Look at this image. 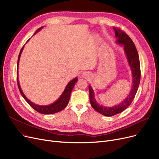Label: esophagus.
I'll list each match as a JSON object with an SVG mask.
<instances>
[{
	"mask_svg": "<svg viewBox=\"0 0 159 159\" xmlns=\"http://www.w3.org/2000/svg\"><path fill=\"white\" fill-rule=\"evenodd\" d=\"M83 77L84 79H88L89 77V74L88 73H84L83 74Z\"/></svg>",
	"mask_w": 159,
	"mask_h": 159,
	"instance_id": "obj_1",
	"label": "esophagus"
}]
</instances>
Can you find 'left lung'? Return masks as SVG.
Listing matches in <instances>:
<instances>
[{
  "mask_svg": "<svg viewBox=\"0 0 159 159\" xmlns=\"http://www.w3.org/2000/svg\"><path fill=\"white\" fill-rule=\"evenodd\" d=\"M115 32V37L117 39L116 43L124 46V50L129 66L132 73V87L129 95L120 103L114 107H105L97 103L94 98V92L90 86H89L90 93V101L92 107L98 113L105 116H111L119 114L125 111L131 104L136 94L140 83L141 71L139 58L137 49L134 43L128 35L120 29L113 27Z\"/></svg>",
  "mask_w": 159,
  "mask_h": 159,
  "instance_id": "8db88e82",
  "label": "left lung"
}]
</instances>
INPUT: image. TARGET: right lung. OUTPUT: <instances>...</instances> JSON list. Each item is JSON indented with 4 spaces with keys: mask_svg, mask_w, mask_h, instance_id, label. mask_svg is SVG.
Here are the masks:
<instances>
[{
    "mask_svg": "<svg viewBox=\"0 0 159 159\" xmlns=\"http://www.w3.org/2000/svg\"><path fill=\"white\" fill-rule=\"evenodd\" d=\"M42 28H43V27L39 28V29H37L36 33L37 31H40ZM23 47H24V46L22 47V48L21 49V51L20 52V54H19V56H18V60H17V86H18V89H19V90L21 93V96H23V98L25 99V101L29 103V105H30V106L33 109H34L35 111H37V112L41 113V114L49 115V114L56 113L59 112V111H61L64 108H66V106L67 105V104L69 103V101L70 93H71L75 84L76 83V82H77L78 79L76 77V78L73 79L72 80H70L69 83L67 84V85L66 86V89H65V90H64L63 92L62 93V94L61 95V96L59 98L57 99V100L53 103H52L50 105H44H44H36V104L32 103L30 100H29V99L27 98V97L24 95V93H23L21 87H20V83H19V80H18V66H19L20 58V56H21V52L23 51Z\"/></svg>",
    "mask_w": 159,
    "mask_h": 159,
    "instance_id": "obj_1",
    "label": "right lung"
}]
</instances>
